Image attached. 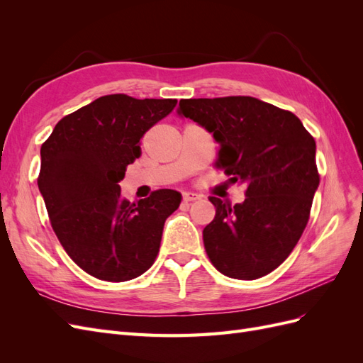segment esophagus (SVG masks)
I'll return each instance as SVG.
<instances>
[{
    "instance_id": "obj_1",
    "label": "esophagus",
    "mask_w": 363,
    "mask_h": 363,
    "mask_svg": "<svg viewBox=\"0 0 363 363\" xmlns=\"http://www.w3.org/2000/svg\"><path fill=\"white\" fill-rule=\"evenodd\" d=\"M196 200H200V195H199V194H194V192H184V194H183V201H184V203L196 201Z\"/></svg>"
}]
</instances>
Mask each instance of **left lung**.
<instances>
[{"mask_svg":"<svg viewBox=\"0 0 363 363\" xmlns=\"http://www.w3.org/2000/svg\"><path fill=\"white\" fill-rule=\"evenodd\" d=\"M179 113L213 133L215 167L245 183V201L216 196L203 230L212 265L224 276L255 280L280 267L298 242L320 184L315 139L292 112L252 96L182 100Z\"/></svg>","mask_w":363,"mask_h":363,"instance_id":"1","label":"left lung"}]
</instances>
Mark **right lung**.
I'll list each match as a JSON object with an SVG mask.
<instances>
[{
  "mask_svg": "<svg viewBox=\"0 0 363 363\" xmlns=\"http://www.w3.org/2000/svg\"><path fill=\"white\" fill-rule=\"evenodd\" d=\"M175 106L172 98L104 95L62 118L40 147L38 186L51 227L95 279H136L157 257L164 221L182 195L159 189L130 203L119 182L140 156V139Z\"/></svg>",
  "mask_w": 363,
  "mask_h": 363,
  "instance_id": "right-lung-1",
  "label": "right lung"
}]
</instances>
